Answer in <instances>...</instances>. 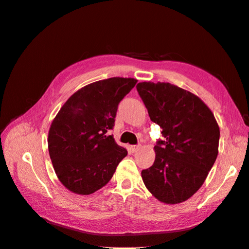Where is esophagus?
<instances>
[{
  "label": "esophagus",
  "mask_w": 249,
  "mask_h": 249,
  "mask_svg": "<svg viewBox=\"0 0 249 249\" xmlns=\"http://www.w3.org/2000/svg\"><path fill=\"white\" fill-rule=\"evenodd\" d=\"M139 148H140V145H131V146H129V150L131 152H136Z\"/></svg>",
  "instance_id": "1"
}]
</instances>
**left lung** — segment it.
<instances>
[{"mask_svg":"<svg viewBox=\"0 0 249 249\" xmlns=\"http://www.w3.org/2000/svg\"><path fill=\"white\" fill-rule=\"evenodd\" d=\"M137 90L164 138L155 146L152 166L142 170L145 186L163 203L186 201L199 190L215 162L218 123L201 99L170 83L142 82Z\"/></svg>","mask_w":249,"mask_h":249,"instance_id":"1","label":"left lung"}]
</instances>
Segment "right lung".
Instances as JSON below:
<instances>
[{"instance_id": "right-lung-1", "label": "right lung", "mask_w": 249, "mask_h": 249, "mask_svg": "<svg viewBox=\"0 0 249 249\" xmlns=\"http://www.w3.org/2000/svg\"><path fill=\"white\" fill-rule=\"evenodd\" d=\"M137 82L116 76L91 83L74 92L53 121L49 156L59 180L72 193L90 195L105 186L127 156L108 132L119 103Z\"/></svg>"}]
</instances>
